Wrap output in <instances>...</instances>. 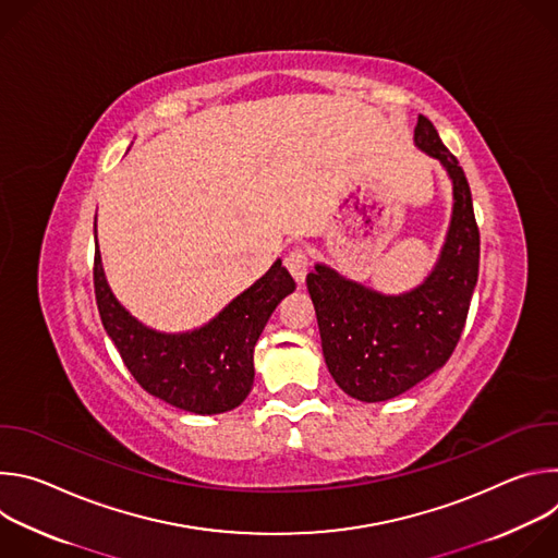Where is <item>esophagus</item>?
<instances>
[{
  "instance_id": "1",
  "label": "esophagus",
  "mask_w": 558,
  "mask_h": 558,
  "mask_svg": "<svg viewBox=\"0 0 558 558\" xmlns=\"http://www.w3.org/2000/svg\"><path fill=\"white\" fill-rule=\"evenodd\" d=\"M308 265H311V263H308V256H306V252L300 250V247L291 250V252L287 254V258H284V267L289 269V274L295 278L298 284L304 282L306 271H308Z\"/></svg>"
}]
</instances>
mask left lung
Instances as JSON below:
<instances>
[{"mask_svg": "<svg viewBox=\"0 0 558 558\" xmlns=\"http://www.w3.org/2000/svg\"><path fill=\"white\" fill-rule=\"evenodd\" d=\"M415 145L446 168L454 198L430 276L400 295L347 280L327 265H315L306 276L329 373L347 395L368 404L392 400L448 362L480 276V227L465 174L422 114Z\"/></svg>", "mask_w": 558, "mask_h": 558, "instance_id": "1", "label": "left lung"}]
</instances>
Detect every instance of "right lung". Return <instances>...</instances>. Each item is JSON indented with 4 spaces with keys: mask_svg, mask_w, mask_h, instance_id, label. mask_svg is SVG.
Listing matches in <instances>:
<instances>
[{
    "mask_svg": "<svg viewBox=\"0 0 558 558\" xmlns=\"http://www.w3.org/2000/svg\"><path fill=\"white\" fill-rule=\"evenodd\" d=\"M95 295L101 323L134 379L158 400L196 415L227 413L245 402L254 386V347L278 302L295 289L276 260L214 320L187 333L143 327L114 298L95 250Z\"/></svg>",
    "mask_w": 558,
    "mask_h": 558,
    "instance_id": "right-lung-1",
    "label": "right lung"
}]
</instances>
